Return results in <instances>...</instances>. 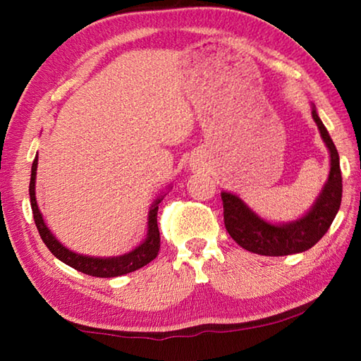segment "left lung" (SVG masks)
<instances>
[{"instance_id": "obj_1", "label": "left lung", "mask_w": 361, "mask_h": 361, "mask_svg": "<svg viewBox=\"0 0 361 361\" xmlns=\"http://www.w3.org/2000/svg\"><path fill=\"white\" fill-rule=\"evenodd\" d=\"M312 118L329 151V175L307 213L290 223H271L261 218L239 195L223 191L224 226L242 248L262 256H285L312 248L338 215L342 199L339 154L331 137L312 105Z\"/></svg>"}]
</instances>
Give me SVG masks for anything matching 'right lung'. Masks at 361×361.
<instances>
[{
  "mask_svg": "<svg viewBox=\"0 0 361 361\" xmlns=\"http://www.w3.org/2000/svg\"><path fill=\"white\" fill-rule=\"evenodd\" d=\"M36 170H38V156L35 157V161L32 164L30 202H32L33 218H35L36 228H38L41 239L57 259L65 262V264H68L73 269H76L79 272L87 274V276L108 279V277H119V276H124V274L137 271V269L146 266L148 262H151L156 258L159 253V248H161V237H159V228H157V210H159V204H161V200L164 199V195H159V197L149 207L146 239L140 243L138 247L130 250L129 253H124L121 256L97 258V256H87V255L71 252V250L66 248L63 243H60L57 240V237L54 235L51 229L47 228L44 223V218H42L39 212V207L36 204V192H35Z\"/></svg>",
  "mask_w": 361,
  "mask_h": 361,
  "instance_id": "right-lung-1",
  "label": "right lung"
}]
</instances>
